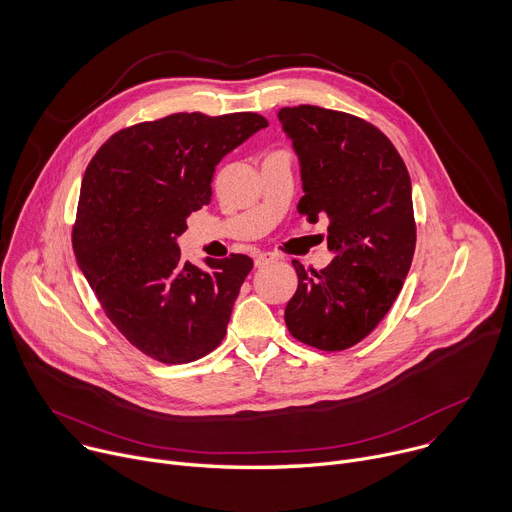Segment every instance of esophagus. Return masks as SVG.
Masks as SVG:
<instances>
[{
	"label": "esophagus",
	"mask_w": 512,
	"mask_h": 512,
	"mask_svg": "<svg viewBox=\"0 0 512 512\" xmlns=\"http://www.w3.org/2000/svg\"><path fill=\"white\" fill-rule=\"evenodd\" d=\"M273 261H277V255L265 251V253H259V255L255 257V267H265V265H269V263H273Z\"/></svg>",
	"instance_id": "obj_1"
}]
</instances>
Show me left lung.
<instances>
[{
    "label": "left lung",
    "instance_id": "left-lung-1",
    "mask_svg": "<svg viewBox=\"0 0 512 512\" xmlns=\"http://www.w3.org/2000/svg\"><path fill=\"white\" fill-rule=\"evenodd\" d=\"M279 121L302 164L298 212L310 223L330 218L336 253L320 271L291 261L298 289L285 324L296 340L340 352L377 328L409 273L417 239L409 172L391 139L356 115L298 105L283 107Z\"/></svg>",
    "mask_w": 512,
    "mask_h": 512
}]
</instances>
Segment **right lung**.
<instances>
[{"label": "right lung", "instance_id": "1", "mask_svg": "<svg viewBox=\"0 0 512 512\" xmlns=\"http://www.w3.org/2000/svg\"><path fill=\"white\" fill-rule=\"evenodd\" d=\"M259 113H172L113 133L89 162L72 249L111 324L164 364L198 360L223 342L253 259L206 257L176 245L186 218L210 202L214 166L255 131Z\"/></svg>", "mask_w": 512, "mask_h": 512}]
</instances>
